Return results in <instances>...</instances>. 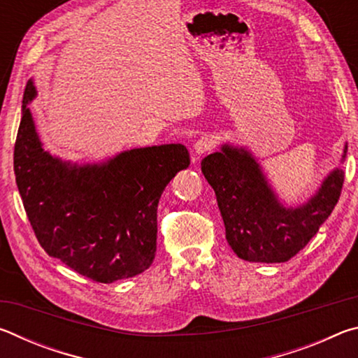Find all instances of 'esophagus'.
I'll return each mask as SVG.
<instances>
[{
	"label": "esophagus",
	"instance_id": "34e87169",
	"mask_svg": "<svg viewBox=\"0 0 358 358\" xmlns=\"http://www.w3.org/2000/svg\"><path fill=\"white\" fill-rule=\"evenodd\" d=\"M213 147H215L213 137L202 136L196 143H194V153L201 156V155H203V153H207V151H210ZM194 159H196V157H194Z\"/></svg>",
	"mask_w": 358,
	"mask_h": 358
}]
</instances>
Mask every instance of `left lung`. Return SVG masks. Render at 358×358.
Returning <instances> with one entry per match:
<instances>
[{
	"instance_id": "1",
	"label": "left lung",
	"mask_w": 358,
	"mask_h": 358,
	"mask_svg": "<svg viewBox=\"0 0 358 358\" xmlns=\"http://www.w3.org/2000/svg\"><path fill=\"white\" fill-rule=\"evenodd\" d=\"M348 147L344 148L343 159ZM215 189L227 243L248 262H286L308 245L341 196L344 172L327 175L316 194L299 207H284L250 151L222 145L202 159Z\"/></svg>"
}]
</instances>
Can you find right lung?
<instances>
[{
  "mask_svg": "<svg viewBox=\"0 0 358 358\" xmlns=\"http://www.w3.org/2000/svg\"><path fill=\"white\" fill-rule=\"evenodd\" d=\"M27 83L14 172L28 221L48 256L96 282L142 273L153 264L157 203L175 173L189 166L185 145L123 151L101 164H71L42 148Z\"/></svg>",
  "mask_w": 358,
  "mask_h": 358,
  "instance_id": "1",
  "label": "right lung"
}]
</instances>
